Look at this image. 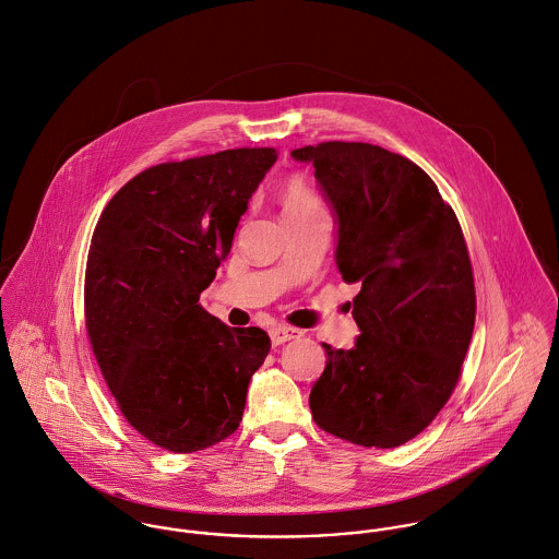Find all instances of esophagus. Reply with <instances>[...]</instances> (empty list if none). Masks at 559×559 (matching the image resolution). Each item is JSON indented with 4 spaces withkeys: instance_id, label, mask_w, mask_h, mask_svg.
I'll use <instances>...</instances> for the list:
<instances>
[{
    "instance_id": "obj_1",
    "label": "esophagus",
    "mask_w": 559,
    "mask_h": 559,
    "mask_svg": "<svg viewBox=\"0 0 559 559\" xmlns=\"http://www.w3.org/2000/svg\"><path fill=\"white\" fill-rule=\"evenodd\" d=\"M302 333L298 329H292V326H274L270 331V338H272V345H281L285 341H292L296 336H300Z\"/></svg>"
}]
</instances>
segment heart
Instances as JSON below:
<instances>
[{"mask_svg": "<svg viewBox=\"0 0 559 559\" xmlns=\"http://www.w3.org/2000/svg\"><path fill=\"white\" fill-rule=\"evenodd\" d=\"M281 205H283V214L285 221L289 218H298L305 216L309 212L322 210V201L316 194V190L300 177H292L285 181L283 190H281Z\"/></svg>", "mask_w": 559, "mask_h": 559, "instance_id": "heart-1", "label": "heart"}]
</instances>
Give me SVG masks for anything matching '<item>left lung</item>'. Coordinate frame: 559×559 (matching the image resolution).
<instances>
[{
    "label": "left lung",
    "instance_id": "8db88e82",
    "mask_svg": "<svg viewBox=\"0 0 559 559\" xmlns=\"http://www.w3.org/2000/svg\"><path fill=\"white\" fill-rule=\"evenodd\" d=\"M313 164L336 221L335 261L358 283L352 349L324 343L309 406L354 445H404L424 432L460 378L475 326L473 270L453 210L411 159L367 142L292 151Z\"/></svg>",
    "mask_w": 559,
    "mask_h": 559
}]
</instances>
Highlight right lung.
<instances>
[{
	"label": "right lung",
	"mask_w": 559,
	"mask_h": 559,
	"mask_svg": "<svg viewBox=\"0 0 559 559\" xmlns=\"http://www.w3.org/2000/svg\"><path fill=\"white\" fill-rule=\"evenodd\" d=\"M274 148H228L146 168L106 205L86 263V331L122 417L146 441L192 453L230 437L261 329H230L201 305Z\"/></svg>",
	"instance_id": "obj_1"
}]
</instances>
